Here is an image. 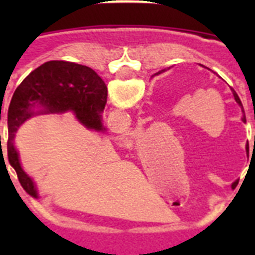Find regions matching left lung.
I'll return each instance as SVG.
<instances>
[{"instance_id": "obj_1", "label": "left lung", "mask_w": 255, "mask_h": 255, "mask_svg": "<svg viewBox=\"0 0 255 255\" xmlns=\"http://www.w3.org/2000/svg\"><path fill=\"white\" fill-rule=\"evenodd\" d=\"M160 73H161V71H159V73H157V74H160ZM230 90H232V92H233V96H234V99H236V102H237V103H238V106H240V107L242 108V112H244V114H245V111H244V107H242L241 99H240V98H238L237 92L234 91V90H233V88H232V87H230ZM242 122H246V116H245V115L242 116Z\"/></svg>"}]
</instances>
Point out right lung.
I'll use <instances>...</instances> for the list:
<instances>
[{
	"mask_svg": "<svg viewBox=\"0 0 255 255\" xmlns=\"http://www.w3.org/2000/svg\"><path fill=\"white\" fill-rule=\"evenodd\" d=\"M106 103L107 86L103 79L87 66L74 62H46L22 81L14 91L7 111L9 135L6 148L10 165L15 169L18 180L27 193L37 196V189L33 180L22 169L13 140L19 126L34 115L35 106L43 108L42 114L74 111L75 118L86 128L103 131L102 112Z\"/></svg>",
	"mask_w": 255,
	"mask_h": 255,
	"instance_id": "add662e5",
	"label": "right lung"
}]
</instances>
